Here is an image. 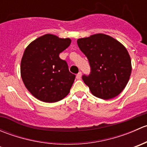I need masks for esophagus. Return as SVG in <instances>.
I'll list each match as a JSON object with an SVG mask.
<instances>
[{"instance_id": "34e87169", "label": "esophagus", "mask_w": 147, "mask_h": 147, "mask_svg": "<svg viewBox=\"0 0 147 147\" xmlns=\"http://www.w3.org/2000/svg\"><path fill=\"white\" fill-rule=\"evenodd\" d=\"M81 77H82V72H78V75H77L76 78H77V79H78V80H80V79H81Z\"/></svg>"}]
</instances>
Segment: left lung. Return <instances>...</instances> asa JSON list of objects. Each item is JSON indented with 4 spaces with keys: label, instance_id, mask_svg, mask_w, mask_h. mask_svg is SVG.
I'll return each instance as SVG.
<instances>
[{
    "label": "left lung",
    "instance_id": "obj_1",
    "mask_svg": "<svg viewBox=\"0 0 147 147\" xmlns=\"http://www.w3.org/2000/svg\"><path fill=\"white\" fill-rule=\"evenodd\" d=\"M78 45L91 67L84 82L92 94L102 100L117 97L128 83L131 72V58L121 42L109 35L98 33L80 38Z\"/></svg>",
    "mask_w": 147,
    "mask_h": 147
}]
</instances>
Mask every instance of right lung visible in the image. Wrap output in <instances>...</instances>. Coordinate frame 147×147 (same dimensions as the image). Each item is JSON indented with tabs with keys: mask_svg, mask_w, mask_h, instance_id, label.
I'll return each mask as SVG.
<instances>
[{
	"mask_svg": "<svg viewBox=\"0 0 147 147\" xmlns=\"http://www.w3.org/2000/svg\"><path fill=\"white\" fill-rule=\"evenodd\" d=\"M70 43L69 38L45 34L25 50L20 63L21 78L28 91L38 100L51 103L69 94L75 75L59 55Z\"/></svg>",
	"mask_w": 147,
	"mask_h": 147,
	"instance_id": "add662e5",
	"label": "right lung"
}]
</instances>
